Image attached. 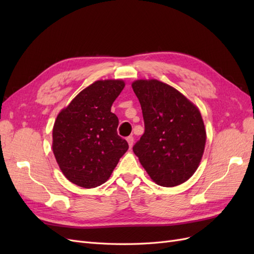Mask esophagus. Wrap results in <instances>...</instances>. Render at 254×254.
Segmentation results:
<instances>
[{"mask_svg": "<svg viewBox=\"0 0 254 254\" xmlns=\"http://www.w3.org/2000/svg\"><path fill=\"white\" fill-rule=\"evenodd\" d=\"M127 142H128V144H129V147L131 148L132 146H133V142H134L133 136H128V137H127Z\"/></svg>", "mask_w": 254, "mask_h": 254, "instance_id": "obj_1", "label": "esophagus"}]
</instances>
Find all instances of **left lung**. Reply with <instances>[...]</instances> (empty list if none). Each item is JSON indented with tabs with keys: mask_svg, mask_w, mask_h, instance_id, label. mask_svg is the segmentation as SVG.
<instances>
[{
	"mask_svg": "<svg viewBox=\"0 0 254 254\" xmlns=\"http://www.w3.org/2000/svg\"><path fill=\"white\" fill-rule=\"evenodd\" d=\"M145 131L133 152L150 178L172 188L189 180L200 163L206 133L197 107L178 90L157 79L135 80Z\"/></svg>",
	"mask_w": 254,
	"mask_h": 254,
	"instance_id": "8db88e82",
	"label": "left lung"
}]
</instances>
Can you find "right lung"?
<instances>
[{
	"mask_svg": "<svg viewBox=\"0 0 254 254\" xmlns=\"http://www.w3.org/2000/svg\"><path fill=\"white\" fill-rule=\"evenodd\" d=\"M123 80H97L83 89L58 114L53 128V152L65 178L92 189L109 179L128 143L118 134L111 112L124 89Z\"/></svg>",
	"mask_w": 254,
	"mask_h": 254,
	"instance_id": "right-lung-1",
	"label": "right lung"
}]
</instances>
